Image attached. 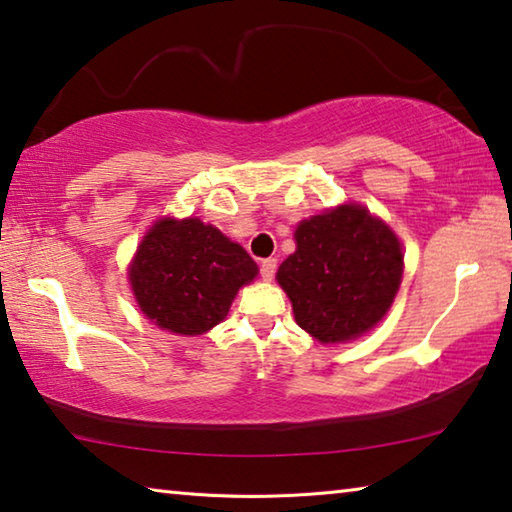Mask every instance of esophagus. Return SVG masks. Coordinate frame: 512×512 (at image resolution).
I'll return each instance as SVG.
<instances>
[{
    "label": "esophagus",
    "mask_w": 512,
    "mask_h": 512,
    "mask_svg": "<svg viewBox=\"0 0 512 512\" xmlns=\"http://www.w3.org/2000/svg\"><path fill=\"white\" fill-rule=\"evenodd\" d=\"M275 268H277V259H273V257L262 259V264H259V275H262V280L271 282L275 277Z\"/></svg>",
    "instance_id": "obj_1"
}]
</instances>
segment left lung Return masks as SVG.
I'll use <instances>...</instances> for the list:
<instances>
[{
    "instance_id": "obj_1",
    "label": "left lung",
    "mask_w": 512,
    "mask_h": 512,
    "mask_svg": "<svg viewBox=\"0 0 512 512\" xmlns=\"http://www.w3.org/2000/svg\"><path fill=\"white\" fill-rule=\"evenodd\" d=\"M296 253L277 268L296 323L320 343H345L375 327L400 289L404 255L388 225L361 205L311 216Z\"/></svg>"
}]
</instances>
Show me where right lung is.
<instances>
[{
  "label": "right lung",
  "instance_id": "right-lung-1",
  "mask_svg": "<svg viewBox=\"0 0 512 512\" xmlns=\"http://www.w3.org/2000/svg\"><path fill=\"white\" fill-rule=\"evenodd\" d=\"M255 275L253 257L201 219L155 223L128 273L149 320L187 336L219 325L239 287Z\"/></svg>",
  "mask_w": 512,
  "mask_h": 512
}]
</instances>
